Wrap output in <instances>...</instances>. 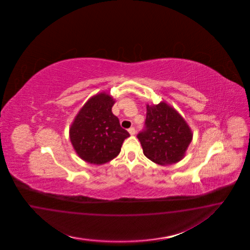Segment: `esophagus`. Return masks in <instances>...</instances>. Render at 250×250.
<instances>
[{
  "label": "esophagus",
  "mask_w": 250,
  "mask_h": 250,
  "mask_svg": "<svg viewBox=\"0 0 250 250\" xmlns=\"http://www.w3.org/2000/svg\"><path fill=\"white\" fill-rule=\"evenodd\" d=\"M128 132L129 134H130V136H134V135H136V129L134 128V127L129 128Z\"/></svg>",
  "instance_id": "34e87169"
}]
</instances>
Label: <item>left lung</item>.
<instances>
[{
	"instance_id": "1",
	"label": "left lung",
	"mask_w": 250,
	"mask_h": 250,
	"mask_svg": "<svg viewBox=\"0 0 250 250\" xmlns=\"http://www.w3.org/2000/svg\"><path fill=\"white\" fill-rule=\"evenodd\" d=\"M192 136L188 123L165 101L146 104V130L137 138L147 159L162 166L177 163L185 157Z\"/></svg>"
}]
</instances>
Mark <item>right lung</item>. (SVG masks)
<instances>
[{
  "label": "right lung",
  "instance_id": "add662e5",
  "mask_svg": "<svg viewBox=\"0 0 250 250\" xmlns=\"http://www.w3.org/2000/svg\"><path fill=\"white\" fill-rule=\"evenodd\" d=\"M115 99L105 91L91 96L69 126V139L76 154L85 162L103 165L116 158L129 136L112 113Z\"/></svg>",
  "mask_w": 250,
  "mask_h": 250
}]
</instances>
